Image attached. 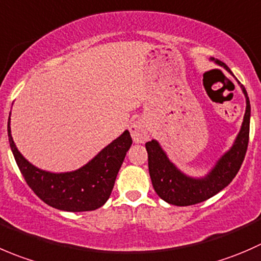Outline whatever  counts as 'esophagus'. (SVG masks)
Returning a JSON list of instances; mask_svg holds the SVG:
<instances>
[{
  "label": "esophagus",
  "instance_id": "esophagus-1",
  "mask_svg": "<svg viewBox=\"0 0 261 261\" xmlns=\"http://www.w3.org/2000/svg\"><path fill=\"white\" fill-rule=\"evenodd\" d=\"M130 136L134 143H143L148 138V129L147 123L143 119H136L130 123Z\"/></svg>",
  "mask_w": 261,
  "mask_h": 261
}]
</instances>
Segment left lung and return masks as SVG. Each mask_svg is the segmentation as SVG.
<instances>
[{
	"mask_svg": "<svg viewBox=\"0 0 261 261\" xmlns=\"http://www.w3.org/2000/svg\"><path fill=\"white\" fill-rule=\"evenodd\" d=\"M210 61L215 62L219 67H223L229 74L233 76L231 69L223 62L215 58H211ZM236 81L241 87L246 100L244 120L232 146L219 157L204 176H190L181 171L169 159L165 149L156 139H152L146 143V149L148 153V171L152 185L157 195L169 204L185 207V205L204 202L224 189L239 172L249 143L251 108H250V100L246 90L240 84L239 80L236 79Z\"/></svg>",
	"mask_w": 261,
	"mask_h": 261,
	"instance_id": "8db88e82",
	"label": "left lung"
}]
</instances>
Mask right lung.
Returning <instances> with one entry per match:
<instances>
[{
	"label": "right lung",
	"instance_id": "add662e5",
	"mask_svg": "<svg viewBox=\"0 0 261 261\" xmlns=\"http://www.w3.org/2000/svg\"><path fill=\"white\" fill-rule=\"evenodd\" d=\"M10 117L7 133L15 161L28 185L44 203L66 212L95 211L107 203L125 154L132 146L129 132H123L80 169L51 172L34 166L17 149L12 139Z\"/></svg>",
	"mask_w": 261,
	"mask_h": 261
}]
</instances>
